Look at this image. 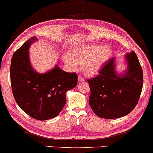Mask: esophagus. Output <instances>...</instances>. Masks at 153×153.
<instances>
[{"instance_id": "1", "label": "esophagus", "mask_w": 153, "mask_h": 153, "mask_svg": "<svg viewBox=\"0 0 153 153\" xmlns=\"http://www.w3.org/2000/svg\"><path fill=\"white\" fill-rule=\"evenodd\" d=\"M84 80V78L82 76H78V81L79 82H83Z\"/></svg>"}]
</instances>
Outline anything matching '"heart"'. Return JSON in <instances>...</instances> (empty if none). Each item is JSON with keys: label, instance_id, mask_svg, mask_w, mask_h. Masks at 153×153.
I'll use <instances>...</instances> for the list:
<instances>
[{"label": "heart", "instance_id": "obj_1", "mask_svg": "<svg viewBox=\"0 0 153 153\" xmlns=\"http://www.w3.org/2000/svg\"><path fill=\"white\" fill-rule=\"evenodd\" d=\"M111 49L108 47L97 45H84L71 49L68 56L64 57V61L72 69L77 64L82 65V69L86 75H94L99 71L103 64L110 58Z\"/></svg>", "mask_w": 153, "mask_h": 153}]
</instances>
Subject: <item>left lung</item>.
<instances>
[{
    "label": "left lung",
    "mask_w": 153,
    "mask_h": 153,
    "mask_svg": "<svg viewBox=\"0 0 153 153\" xmlns=\"http://www.w3.org/2000/svg\"><path fill=\"white\" fill-rule=\"evenodd\" d=\"M128 69L124 75L115 71V58L103 64L97 76L87 79L91 90L89 104L95 115L115 119L135 108L143 86V71L133 51L126 55Z\"/></svg>",
    "instance_id": "left-lung-1"
}]
</instances>
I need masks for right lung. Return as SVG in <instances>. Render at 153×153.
I'll list each match as a JSON object with an SVG mask.
<instances>
[{"instance_id":"1","label":"right lung","mask_w":153,"mask_h":153,"mask_svg":"<svg viewBox=\"0 0 153 153\" xmlns=\"http://www.w3.org/2000/svg\"><path fill=\"white\" fill-rule=\"evenodd\" d=\"M29 38L13 54L10 79L12 93L20 108L33 119L47 120L56 117L62 110L66 93L77 83L76 73H68L56 66L44 74L32 69L29 48L36 40Z\"/></svg>"}]
</instances>
